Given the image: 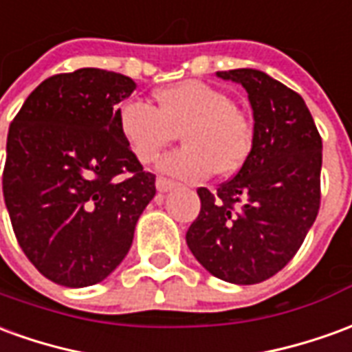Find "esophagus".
<instances>
[{
  "label": "esophagus",
  "mask_w": 352,
  "mask_h": 352,
  "mask_svg": "<svg viewBox=\"0 0 352 352\" xmlns=\"http://www.w3.org/2000/svg\"><path fill=\"white\" fill-rule=\"evenodd\" d=\"M155 188L159 193H166V191H172V189L176 188V184L172 180H166V178H157Z\"/></svg>",
  "instance_id": "34e87169"
}]
</instances>
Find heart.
I'll return each instance as SVG.
<instances>
[{
  "instance_id": "obj_1",
  "label": "heart",
  "mask_w": 352,
  "mask_h": 352,
  "mask_svg": "<svg viewBox=\"0 0 352 352\" xmlns=\"http://www.w3.org/2000/svg\"><path fill=\"white\" fill-rule=\"evenodd\" d=\"M157 108L131 100L117 111V126L132 155L148 164L180 131L184 148L159 159L172 178L203 182L214 172L229 176L250 155L254 124L231 96L203 81H182L155 92Z\"/></svg>"
}]
</instances>
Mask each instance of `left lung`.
I'll return each instance as SVG.
<instances>
[{"mask_svg":"<svg viewBox=\"0 0 352 352\" xmlns=\"http://www.w3.org/2000/svg\"><path fill=\"white\" fill-rule=\"evenodd\" d=\"M243 85L254 117L246 163L216 191L199 188L201 212L189 226L191 254L210 275L258 284L300 250L320 206L322 140L298 92L265 72H218Z\"/></svg>","mask_w":352,"mask_h":352,"instance_id":"left-lung-1","label":"left lung"}]
</instances>
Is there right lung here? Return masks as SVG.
<instances>
[{
  "instance_id": "right-lung-1",
  "label": "right lung",
  "mask_w": 352,
  "mask_h": 352,
  "mask_svg": "<svg viewBox=\"0 0 352 352\" xmlns=\"http://www.w3.org/2000/svg\"><path fill=\"white\" fill-rule=\"evenodd\" d=\"M131 77L81 68L45 79L7 134L5 206L16 241L52 283H102L131 250L134 229L155 197L117 126Z\"/></svg>"
}]
</instances>
